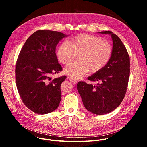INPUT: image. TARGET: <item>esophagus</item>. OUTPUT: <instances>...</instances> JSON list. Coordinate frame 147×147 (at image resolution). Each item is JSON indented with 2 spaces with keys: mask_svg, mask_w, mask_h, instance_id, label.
<instances>
[{
  "mask_svg": "<svg viewBox=\"0 0 147 147\" xmlns=\"http://www.w3.org/2000/svg\"><path fill=\"white\" fill-rule=\"evenodd\" d=\"M69 79L72 82H73V83H75V84H76V83H77V80H76V79H74V78H72V77H69Z\"/></svg>",
  "mask_w": 147,
  "mask_h": 147,
  "instance_id": "1",
  "label": "esophagus"
}]
</instances>
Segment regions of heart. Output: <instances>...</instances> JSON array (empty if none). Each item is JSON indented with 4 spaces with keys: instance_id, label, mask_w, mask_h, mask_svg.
Segmentation results:
<instances>
[{
    "instance_id": "heart-1",
    "label": "heart",
    "mask_w": 147,
    "mask_h": 147,
    "mask_svg": "<svg viewBox=\"0 0 147 147\" xmlns=\"http://www.w3.org/2000/svg\"><path fill=\"white\" fill-rule=\"evenodd\" d=\"M112 54V48L106 40L98 36L82 34L59 45L56 56L63 64H67L78 55L79 61L71 63L64 68V73L77 79L90 70L96 73L108 63Z\"/></svg>"
}]
</instances>
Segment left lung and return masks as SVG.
<instances>
[{
  "mask_svg": "<svg viewBox=\"0 0 147 147\" xmlns=\"http://www.w3.org/2000/svg\"><path fill=\"white\" fill-rule=\"evenodd\" d=\"M113 41L112 54L108 63L101 70L88 77L96 85L80 81L77 88L84 106L90 112L102 115L111 112L121 103L126 93L130 76V57L120 39L109 31Z\"/></svg>",
  "mask_w": 147,
  "mask_h": 147,
  "instance_id": "left-lung-1",
  "label": "left lung"
}]
</instances>
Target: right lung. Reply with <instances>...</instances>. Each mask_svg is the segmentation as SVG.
Returning a JSON list of instances; mask_svg holds the SVG:
<instances>
[{
	"mask_svg": "<svg viewBox=\"0 0 147 147\" xmlns=\"http://www.w3.org/2000/svg\"><path fill=\"white\" fill-rule=\"evenodd\" d=\"M68 36L57 31L38 30L27 39L20 52L16 67V86L23 102L34 113H49L59 105L60 86L66 76L51 81V76L62 70L56 47Z\"/></svg>",
	"mask_w": 147,
	"mask_h": 147,
	"instance_id": "add662e5",
	"label": "right lung"
}]
</instances>
